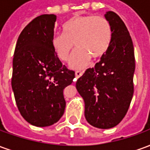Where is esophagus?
I'll return each instance as SVG.
<instances>
[{
	"label": "esophagus",
	"instance_id": "esophagus-1",
	"mask_svg": "<svg viewBox=\"0 0 150 150\" xmlns=\"http://www.w3.org/2000/svg\"><path fill=\"white\" fill-rule=\"evenodd\" d=\"M83 74V71H75V77L77 79H79V77H81L82 75Z\"/></svg>",
	"mask_w": 150,
	"mask_h": 150
}]
</instances>
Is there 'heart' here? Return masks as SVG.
Masks as SVG:
<instances>
[{"instance_id":"heart-1","label":"heart","mask_w":150,"mask_h":150,"mask_svg":"<svg viewBox=\"0 0 150 150\" xmlns=\"http://www.w3.org/2000/svg\"><path fill=\"white\" fill-rule=\"evenodd\" d=\"M63 34H55L51 44L57 56L67 61L73 50H76L70 59L72 68H84L91 57L99 59L104 56L110 47L112 31L106 18L94 15L75 16L62 26Z\"/></svg>"}]
</instances>
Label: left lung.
I'll use <instances>...</instances> for the list:
<instances>
[{
    "label": "left lung",
    "mask_w": 150,
    "mask_h": 150,
    "mask_svg": "<svg viewBox=\"0 0 150 150\" xmlns=\"http://www.w3.org/2000/svg\"><path fill=\"white\" fill-rule=\"evenodd\" d=\"M110 23V47L95 67L88 68L76 82L83 99L85 118L96 128L117 125L128 112L133 96L134 48L129 30L116 13L104 15Z\"/></svg>",
    "instance_id": "8db88e82"
}]
</instances>
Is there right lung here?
Segmentation results:
<instances>
[{
  "mask_svg": "<svg viewBox=\"0 0 150 150\" xmlns=\"http://www.w3.org/2000/svg\"><path fill=\"white\" fill-rule=\"evenodd\" d=\"M56 16L34 18L18 37L13 60L12 89L22 117L30 125L46 127L64 113L63 90L71 84L75 71L62 65L51 40Z\"/></svg>",
  "mask_w": 150,
  "mask_h": 150,
  "instance_id": "obj_1",
  "label": "right lung"
}]
</instances>
